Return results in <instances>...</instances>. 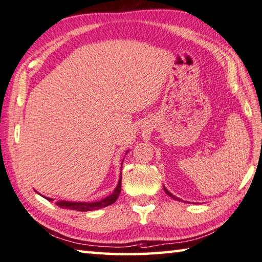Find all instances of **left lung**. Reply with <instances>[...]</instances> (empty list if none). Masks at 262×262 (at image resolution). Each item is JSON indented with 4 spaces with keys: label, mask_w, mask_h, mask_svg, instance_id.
I'll return each mask as SVG.
<instances>
[{
    "label": "left lung",
    "mask_w": 262,
    "mask_h": 262,
    "mask_svg": "<svg viewBox=\"0 0 262 262\" xmlns=\"http://www.w3.org/2000/svg\"><path fill=\"white\" fill-rule=\"evenodd\" d=\"M163 189H164V192H166V193H167V194H168L169 196H171V198H172V199H175V200H178V201H181V199H180V198H177V196H175V195H173L172 193H170V192H169V191H168V190H167V189H166V187H164V186H163Z\"/></svg>",
    "instance_id": "left-lung-1"
}]
</instances>
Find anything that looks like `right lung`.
<instances>
[{
  "mask_svg": "<svg viewBox=\"0 0 262 262\" xmlns=\"http://www.w3.org/2000/svg\"><path fill=\"white\" fill-rule=\"evenodd\" d=\"M122 164H123V162H122ZM121 185H122V175H121V178H119L116 189L114 190L112 194L105 196V198L102 200L94 201V203H80V201L79 203H76V201L59 200V201H56V205L61 208L73 209V210H78V212H89V210H95V209L107 207V206L113 205L115 201L117 200L119 193H121ZM45 198L49 201H53V199L47 198V196H45Z\"/></svg>",
  "mask_w": 262,
  "mask_h": 262,
  "instance_id": "right-lung-1",
  "label": "right lung"
}]
</instances>
